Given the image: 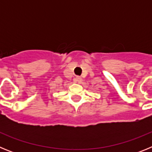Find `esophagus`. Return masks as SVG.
Here are the masks:
<instances>
[{"label":"esophagus","instance_id":"esophagus-1","mask_svg":"<svg viewBox=\"0 0 152 152\" xmlns=\"http://www.w3.org/2000/svg\"><path fill=\"white\" fill-rule=\"evenodd\" d=\"M75 81L76 83H80L81 81H82V78H81L80 77H78V76H77V77H76L75 78Z\"/></svg>","mask_w":152,"mask_h":152}]
</instances>
